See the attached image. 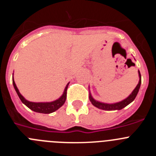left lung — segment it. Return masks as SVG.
I'll list each match as a JSON object with an SVG mask.
<instances>
[{
  "instance_id": "obj_1",
  "label": "left lung",
  "mask_w": 156,
  "mask_h": 156,
  "mask_svg": "<svg viewBox=\"0 0 156 156\" xmlns=\"http://www.w3.org/2000/svg\"><path fill=\"white\" fill-rule=\"evenodd\" d=\"M138 76H139V82L137 83V85L136 86V87L134 88V90L131 92V94L128 96L127 98H126L123 100L120 101L119 102L115 103H105L101 102V101H99L95 100L93 97H92L91 94H89V99H90V102L94 106H95L96 108H99V109L102 110H106V111H113V110H120L122 108H125L126 105H128L129 104L133 101L135 99L136 96H137V93L139 91V89H140V83H141V76H140V73L138 70Z\"/></svg>"
}]
</instances>
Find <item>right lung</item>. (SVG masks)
Wrapping results in <instances>:
<instances>
[{"label": "right lung", "instance_id": "obj_1", "mask_svg": "<svg viewBox=\"0 0 156 156\" xmlns=\"http://www.w3.org/2000/svg\"><path fill=\"white\" fill-rule=\"evenodd\" d=\"M12 83H13V86L15 90H16V93H17L18 96L20 98L22 102L27 105L29 108L32 110V111L36 112H39V113H44V114H49L55 112L56 110L58 109L59 108H61L62 106L64 105L65 101L66 100V94H67V88H68L69 82L67 83V85L65 87V90L63 91V94L57 100H55L53 101H49V102H33V101H30L27 100L23 97V95L20 94L19 89H18L17 86H16L14 78L12 77Z\"/></svg>", "mask_w": 156, "mask_h": 156}]
</instances>
